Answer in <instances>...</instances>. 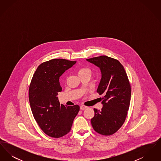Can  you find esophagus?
I'll use <instances>...</instances> for the list:
<instances>
[{
	"mask_svg": "<svg viewBox=\"0 0 161 161\" xmlns=\"http://www.w3.org/2000/svg\"><path fill=\"white\" fill-rule=\"evenodd\" d=\"M86 108H87V106H85L84 105H81V106H80V109H81V110H84V109H86Z\"/></svg>",
	"mask_w": 161,
	"mask_h": 161,
	"instance_id": "obj_1",
	"label": "esophagus"
}]
</instances>
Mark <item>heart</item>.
Returning <instances> with one entry per match:
<instances>
[{"mask_svg": "<svg viewBox=\"0 0 161 161\" xmlns=\"http://www.w3.org/2000/svg\"><path fill=\"white\" fill-rule=\"evenodd\" d=\"M77 73H78V76H80V75H83L85 74H91V71L90 69L86 67H81L77 70Z\"/></svg>", "mask_w": 161, "mask_h": 161, "instance_id": "heart-1", "label": "heart"}]
</instances>
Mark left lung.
<instances>
[{
    "label": "left lung",
    "instance_id": "left-lung-1",
    "mask_svg": "<svg viewBox=\"0 0 161 161\" xmlns=\"http://www.w3.org/2000/svg\"><path fill=\"white\" fill-rule=\"evenodd\" d=\"M100 68L101 79L97 92L103 95L101 110L94 108L93 129L102 135H112L126 119L130 106L131 86L126 72L118 60L101 55L86 60Z\"/></svg>",
    "mask_w": 161,
    "mask_h": 161
}]
</instances>
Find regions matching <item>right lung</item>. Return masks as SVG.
Wrapping results in <instances>:
<instances>
[{
	"label": "right lung",
	"instance_id": "right-lung-1",
	"mask_svg": "<svg viewBox=\"0 0 161 161\" xmlns=\"http://www.w3.org/2000/svg\"><path fill=\"white\" fill-rule=\"evenodd\" d=\"M75 61L55 58L40 64L31 80L29 101L34 118L43 131L53 138H61L71 129L80 106L60 104L57 95L61 92L59 78Z\"/></svg>",
	"mask_w": 161,
	"mask_h": 161
}]
</instances>
